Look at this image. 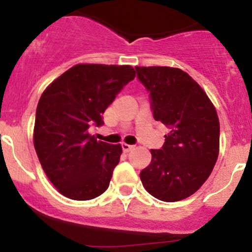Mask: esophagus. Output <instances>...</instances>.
I'll use <instances>...</instances> for the list:
<instances>
[{"instance_id": "esophagus-1", "label": "esophagus", "mask_w": 252, "mask_h": 252, "mask_svg": "<svg viewBox=\"0 0 252 252\" xmlns=\"http://www.w3.org/2000/svg\"><path fill=\"white\" fill-rule=\"evenodd\" d=\"M122 149H123L124 152H129L134 149V146L133 145H129V144H126V142H123V144H122Z\"/></svg>"}]
</instances>
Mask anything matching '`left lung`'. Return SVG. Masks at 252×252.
I'll list each match as a JSON object with an SVG mask.
<instances>
[{
    "mask_svg": "<svg viewBox=\"0 0 252 252\" xmlns=\"http://www.w3.org/2000/svg\"><path fill=\"white\" fill-rule=\"evenodd\" d=\"M150 93L154 118L168 126L162 149L140 172L149 194L161 201L187 199L201 188L218 158L220 121L215 106L188 73L172 67H135Z\"/></svg>",
    "mask_w": 252,
    "mask_h": 252,
    "instance_id": "left-lung-1",
    "label": "left lung"
}]
</instances>
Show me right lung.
Returning <instances> with one entry per match:
<instances>
[{
	"label": "right lung",
	"mask_w": 252,
	"mask_h": 252,
	"mask_svg": "<svg viewBox=\"0 0 252 252\" xmlns=\"http://www.w3.org/2000/svg\"><path fill=\"white\" fill-rule=\"evenodd\" d=\"M134 78L130 65L77 64L42 93L35 151L48 179L68 199L85 201L107 190L122 146L97 141L89 128L102 126L103 112Z\"/></svg>",
	"instance_id": "obj_1"
}]
</instances>
